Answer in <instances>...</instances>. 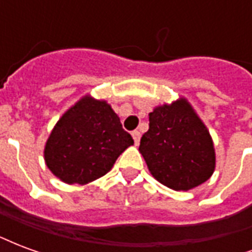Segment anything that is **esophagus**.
Segmentation results:
<instances>
[{
	"mask_svg": "<svg viewBox=\"0 0 252 252\" xmlns=\"http://www.w3.org/2000/svg\"><path fill=\"white\" fill-rule=\"evenodd\" d=\"M140 136H142V135H140V132L139 131H133L132 132V137H133V140H135V144H139V142H140Z\"/></svg>",
	"mask_w": 252,
	"mask_h": 252,
	"instance_id": "34e87169",
	"label": "esophagus"
}]
</instances>
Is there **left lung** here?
I'll return each mask as SVG.
<instances>
[{"label": "left lung", "mask_w": 252, "mask_h": 252, "mask_svg": "<svg viewBox=\"0 0 252 252\" xmlns=\"http://www.w3.org/2000/svg\"><path fill=\"white\" fill-rule=\"evenodd\" d=\"M150 128L139 151L150 173L173 190H190L204 184L216 167L211 133L184 97L154 108Z\"/></svg>", "instance_id": "left-lung-1"}]
</instances>
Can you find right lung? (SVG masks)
I'll use <instances>...</instances> for the list:
<instances>
[{
    "instance_id": "obj_1",
    "label": "right lung",
    "mask_w": 252,
    "mask_h": 252,
    "mask_svg": "<svg viewBox=\"0 0 252 252\" xmlns=\"http://www.w3.org/2000/svg\"><path fill=\"white\" fill-rule=\"evenodd\" d=\"M132 144L112 106L86 94L58 120L47 139L44 160L64 184L86 185L110 171Z\"/></svg>"
}]
</instances>
